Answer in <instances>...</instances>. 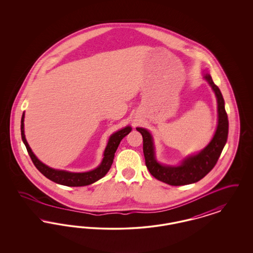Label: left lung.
Wrapping results in <instances>:
<instances>
[{
    "mask_svg": "<svg viewBox=\"0 0 253 253\" xmlns=\"http://www.w3.org/2000/svg\"><path fill=\"white\" fill-rule=\"evenodd\" d=\"M204 78L216 95L218 125L212 140L198 155L188 157L178 167L160 165L155 158V149L152 135L146 129L136 128L143 137V153L146 167L154 177L171 186L188 185L201 180L215 166L228 139L229 121L227 112L225 110L224 98L220 89L212 82L211 75L206 73Z\"/></svg>",
    "mask_w": 253,
    "mask_h": 253,
    "instance_id": "left-lung-1",
    "label": "left lung"
}]
</instances>
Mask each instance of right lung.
Returning a JSON list of instances; mask_svg holds the SVG:
<instances>
[{
	"instance_id": "1",
	"label": "right lung",
	"mask_w": 253,
	"mask_h": 253,
	"mask_svg": "<svg viewBox=\"0 0 253 253\" xmlns=\"http://www.w3.org/2000/svg\"><path fill=\"white\" fill-rule=\"evenodd\" d=\"M24 113L22 117V122H21V132H22V139L24 141V145L26 147V150L28 152V155L31 158L33 164L45 177H47L55 183H58L60 185L68 186V187H82V186H87L94 182L102 178L112 166L115 153L121 143V139L131 132L132 128L127 126L120 130L115 133H113L109 139L108 144L106 146V149L104 151V157L102 159L101 164L97 168L87 171V172H69L65 170H59L55 169L49 168L48 166L42 163L32 153L29 145L27 143L25 136H24Z\"/></svg>"
}]
</instances>
